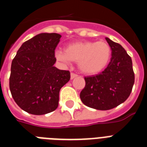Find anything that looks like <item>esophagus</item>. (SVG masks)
Listing matches in <instances>:
<instances>
[{"label": "esophagus", "instance_id": "1", "mask_svg": "<svg viewBox=\"0 0 147 147\" xmlns=\"http://www.w3.org/2000/svg\"><path fill=\"white\" fill-rule=\"evenodd\" d=\"M77 76H78V75H77V74L72 73V72H71V79H73L74 78H76V77H77Z\"/></svg>", "mask_w": 147, "mask_h": 147}]
</instances>
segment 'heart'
<instances>
[{
  "label": "heart",
  "mask_w": 147,
  "mask_h": 147,
  "mask_svg": "<svg viewBox=\"0 0 147 147\" xmlns=\"http://www.w3.org/2000/svg\"><path fill=\"white\" fill-rule=\"evenodd\" d=\"M55 58L65 64L78 62L83 73L94 75L107 66L111 56V49L105 41H84L68 45L65 49L56 50Z\"/></svg>",
  "instance_id": "obj_1"
}]
</instances>
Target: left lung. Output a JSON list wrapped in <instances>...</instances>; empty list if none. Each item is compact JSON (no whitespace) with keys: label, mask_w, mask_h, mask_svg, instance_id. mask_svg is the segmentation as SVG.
Returning <instances> with one entry per match:
<instances>
[{"label":"left lung","mask_w":147,"mask_h":147,"mask_svg":"<svg viewBox=\"0 0 147 147\" xmlns=\"http://www.w3.org/2000/svg\"><path fill=\"white\" fill-rule=\"evenodd\" d=\"M111 49V62L96 76L85 77L80 93L82 103L94 109L107 111L117 107L130 96L134 84L132 59L121 45L106 37Z\"/></svg>","instance_id":"8db88e82"}]
</instances>
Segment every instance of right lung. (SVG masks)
Returning <instances> with one entry per match:
<instances>
[{
	"mask_svg": "<svg viewBox=\"0 0 147 147\" xmlns=\"http://www.w3.org/2000/svg\"><path fill=\"white\" fill-rule=\"evenodd\" d=\"M62 36L40 33L24 42L11 63L10 90L22 110L42 115L55 111L59 91L70 79V72L53 66L55 49Z\"/></svg>",
	"mask_w": 147,
	"mask_h": 147,
	"instance_id": "add662e5",
	"label": "right lung"
}]
</instances>
